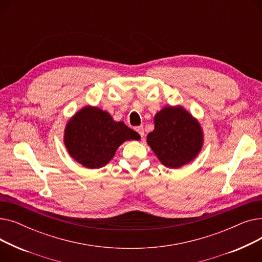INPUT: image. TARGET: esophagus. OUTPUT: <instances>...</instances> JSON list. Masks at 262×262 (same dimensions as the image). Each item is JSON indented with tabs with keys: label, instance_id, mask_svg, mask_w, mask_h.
I'll return each instance as SVG.
<instances>
[{
	"label": "esophagus",
	"instance_id": "esophagus-1",
	"mask_svg": "<svg viewBox=\"0 0 262 262\" xmlns=\"http://www.w3.org/2000/svg\"><path fill=\"white\" fill-rule=\"evenodd\" d=\"M135 129H136V132L138 133L141 137L144 136V128H143V126H137Z\"/></svg>",
	"mask_w": 262,
	"mask_h": 262
}]
</instances>
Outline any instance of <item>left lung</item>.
<instances>
[{"label": "left lung", "instance_id": "1", "mask_svg": "<svg viewBox=\"0 0 262 262\" xmlns=\"http://www.w3.org/2000/svg\"><path fill=\"white\" fill-rule=\"evenodd\" d=\"M155 128L146 142L160 162L177 169L193 160L203 146V130L196 119L182 106H167L154 118Z\"/></svg>", "mask_w": 262, "mask_h": 262}]
</instances>
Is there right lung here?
<instances>
[{
    "label": "right lung",
    "instance_id": "add662e5",
    "mask_svg": "<svg viewBox=\"0 0 262 262\" xmlns=\"http://www.w3.org/2000/svg\"><path fill=\"white\" fill-rule=\"evenodd\" d=\"M139 139L138 134L123 122L114 121L107 112L85 106L67 123L63 141L69 154L81 166L100 169L123 142Z\"/></svg>",
    "mask_w": 262,
    "mask_h": 262
}]
</instances>
